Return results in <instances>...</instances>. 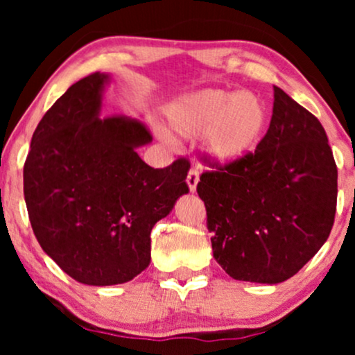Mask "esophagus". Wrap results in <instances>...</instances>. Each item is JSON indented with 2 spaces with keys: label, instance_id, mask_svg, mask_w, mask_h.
<instances>
[{
  "label": "esophagus",
  "instance_id": "1",
  "mask_svg": "<svg viewBox=\"0 0 355 355\" xmlns=\"http://www.w3.org/2000/svg\"><path fill=\"white\" fill-rule=\"evenodd\" d=\"M198 178H200V173H198V168H190L189 175H187V185H189L190 191H195L197 190V183H198Z\"/></svg>",
  "mask_w": 355,
  "mask_h": 355
}]
</instances>
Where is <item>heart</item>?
<instances>
[{"label": "heart", "mask_w": 355, "mask_h": 355, "mask_svg": "<svg viewBox=\"0 0 355 355\" xmlns=\"http://www.w3.org/2000/svg\"><path fill=\"white\" fill-rule=\"evenodd\" d=\"M168 121L180 137L203 135L207 152L230 164L260 144L267 130V110L254 93L203 89L170 105Z\"/></svg>", "instance_id": "heart-1"}]
</instances>
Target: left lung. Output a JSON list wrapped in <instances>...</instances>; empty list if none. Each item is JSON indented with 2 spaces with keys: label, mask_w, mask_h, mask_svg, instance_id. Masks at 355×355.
Here are the masks:
<instances>
[{
  "label": "left lung",
  "mask_w": 355,
  "mask_h": 355,
  "mask_svg": "<svg viewBox=\"0 0 355 355\" xmlns=\"http://www.w3.org/2000/svg\"><path fill=\"white\" fill-rule=\"evenodd\" d=\"M211 170L197 185L215 260L235 280L280 284L324 245L337 207V165L324 126L284 89L255 152Z\"/></svg>",
  "instance_id": "8db88e82"
}]
</instances>
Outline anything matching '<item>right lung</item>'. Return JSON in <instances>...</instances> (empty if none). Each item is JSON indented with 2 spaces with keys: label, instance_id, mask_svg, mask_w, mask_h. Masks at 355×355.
Returning a JSON list of instances; mask_svg holds the SVG:
<instances>
[{
  "label": "right lung",
  "instance_id": "add662e5",
  "mask_svg": "<svg viewBox=\"0 0 355 355\" xmlns=\"http://www.w3.org/2000/svg\"><path fill=\"white\" fill-rule=\"evenodd\" d=\"M108 75L71 85L44 113L23 168L31 229L76 282L115 285L150 263L152 229L189 193L190 162L152 168L137 148L152 141L141 121L100 115Z\"/></svg>",
  "mask_w": 355,
  "mask_h": 355
}]
</instances>
